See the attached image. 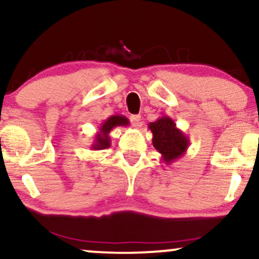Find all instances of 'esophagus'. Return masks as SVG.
Returning <instances> with one entry per match:
<instances>
[{
    "label": "esophagus",
    "instance_id": "esophagus-1",
    "mask_svg": "<svg viewBox=\"0 0 259 259\" xmlns=\"http://www.w3.org/2000/svg\"><path fill=\"white\" fill-rule=\"evenodd\" d=\"M130 121H132L133 126L138 127L141 125V117L138 116V114H133V116H130Z\"/></svg>",
    "mask_w": 259,
    "mask_h": 259
}]
</instances>
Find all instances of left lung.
<instances>
[{
	"label": "left lung",
	"instance_id": "obj_1",
	"mask_svg": "<svg viewBox=\"0 0 259 259\" xmlns=\"http://www.w3.org/2000/svg\"><path fill=\"white\" fill-rule=\"evenodd\" d=\"M148 129L153 134L152 142L154 148L161 154V163L170 165L187 152L189 146L188 136L176 126L170 117L158 118L148 124Z\"/></svg>",
	"mask_w": 259,
	"mask_h": 259
}]
</instances>
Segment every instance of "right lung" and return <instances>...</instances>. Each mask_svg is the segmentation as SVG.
<instances>
[{"mask_svg": "<svg viewBox=\"0 0 259 259\" xmlns=\"http://www.w3.org/2000/svg\"><path fill=\"white\" fill-rule=\"evenodd\" d=\"M129 125V119L126 117L120 116V114H114L110 118L102 121L101 125L99 126V130L95 134V139L90 148L94 151H101V149L108 148L111 146L110 133L112 129L116 126H126Z\"/></svg>", "mask_w": 259, "mask_h": 259, "instance_id": "obj_1", "label": "right lung"}]
</instances>
